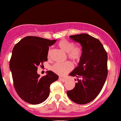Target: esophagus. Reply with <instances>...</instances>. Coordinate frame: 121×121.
<instances>
[{
    "mask_svg": "<svg viewBox=\"0 0 121 121\" xmlns=\"http://www.w3.org/2000/svg\"><path fill=\"white\" fill-rule=\"evenodd\" d=\"M59 80H60V81H61L62 82H65L66 81V80L65 78H62V77H59Z\"/></svg>",
    "mask_w": 121,
    "mask_h": 121,
    "instance_id": "obj_1",
    "label": "esophagus"
}]
</instances>
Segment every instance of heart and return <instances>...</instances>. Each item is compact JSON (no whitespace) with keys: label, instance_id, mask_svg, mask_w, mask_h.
Segmentation results:
<instances>
[{"label":"heart","instance_id":"b5f03b06","mask_svg":"<svg viewBox=\"0 0 121 121\" xmlns=\"http://www.w3.org/2000/svg\"><path fill=\"white\" fill-rule=\"evenodd\" d=\"M58 46L62 51L66 53L67 57L74 63H77L80 61L82 56V49L80 46H75L74 44L68 40H60L58 43ZM51 50L48 52V57H49ZM73 68L72 64L66 61L62 64H55L52 66V70L56 74L60 76H64Z\"/></svg>","mask_w":121,"mask_h":121}]
</instances>
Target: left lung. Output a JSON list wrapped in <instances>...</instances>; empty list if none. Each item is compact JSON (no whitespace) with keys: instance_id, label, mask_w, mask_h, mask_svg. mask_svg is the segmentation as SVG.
Instances as JSON below:
<instances>
[{"instance_id":"obj_1","label":"left lung","mask_w":121,"mask_h":121,"mask_svg":"<svg viewBox=\"0 0 121 121\" xmlns=\"http://www.w3.org/2000/svg\"><path fill=\"white\" fill-rule=\"evenodd\" d=\"M70 37L82 45V56L70 76L77 78L69 98L78 104H86L96 98L102 90L108 76V54L99 40L88 34H81Z\"/></svg>"}]
</instances>
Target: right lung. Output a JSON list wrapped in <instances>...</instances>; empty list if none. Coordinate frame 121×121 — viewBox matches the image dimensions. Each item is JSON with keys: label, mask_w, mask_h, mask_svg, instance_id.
I'll return each mask as SVG.
<instances>
[{"label": "right lung", "mask_w": 121, "mask_h": 121, "mask_svg": "<svg viewBox=\"0 0 121 121\" xmlns=\"http://www.w3.org/2000/svg\"><path fill=\"white\" fill-rule=\"evenodd\" d=\"M56 40H49L36 36H26L15 44L9 61L14 88L25 102L37 105L44 102L49 95L50 85L59 78L48 70L40 77L37 67L48 61L49 47Z\"/></svg>", "instance_id": "1"}]
</instances>
